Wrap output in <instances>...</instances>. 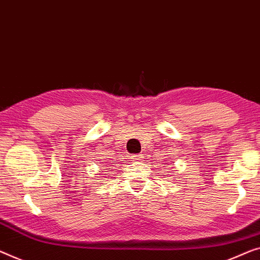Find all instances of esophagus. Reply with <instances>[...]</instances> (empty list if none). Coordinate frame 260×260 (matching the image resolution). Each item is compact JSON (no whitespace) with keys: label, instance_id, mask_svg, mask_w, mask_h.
Here are the masks:
<instances>
[{"label":"esophagus","instance_id":"obj_1","mask_svg":"<svg viewBox=\"0 0 260 260\" xmlns=\"http://www.w3.org/2000/svg\"><path fill=\"white\" fill-rule=\"evenodd\" d=\"M131 158H132V161H133V162H141L142 161L141 155H133V156H132Z\"/></svg>","mask_w":260,"mask_h":260}]
</instances>
